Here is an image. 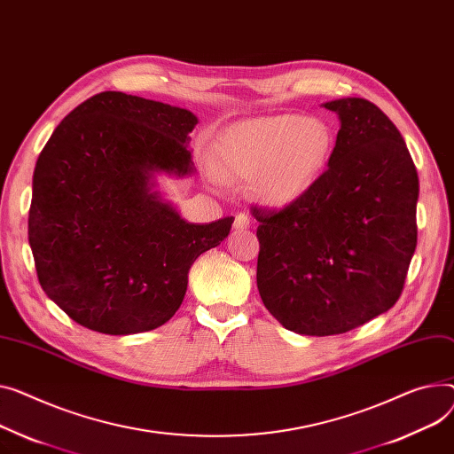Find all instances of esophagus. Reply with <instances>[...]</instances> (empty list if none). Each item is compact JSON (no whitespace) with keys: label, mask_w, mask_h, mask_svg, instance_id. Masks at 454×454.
Instances as JSON below:
<instances>
[{"label":"esophagus","mask_w":454,"mask_h":454,"mask_svg":"<svg viewBox=\"0 0 454 454\" xmlns=\"http://www.w3.org/2000/svg\"><path fill=\"white\" fill-rule=\"evenodd\" d=\"M252 226V219L247 214H237L235 221H233V228L237 230H247Z\"/></svg>","instance_id":"34e87169"}]
</instances>
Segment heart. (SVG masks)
Masks as SVG:
<instances>
[{
  "label": "heart",
  "mask_w": 454,
  "mask_h": 454,
  "mask_svg": "<svg viewBox=\"0 0 454 454\" xmlns=\"http://www.w3.org/2000/svg\"><path fill=\"white\" fill-rule=\"evenodd\" d=\"M334 135L319 118L301 114L257 116L231 124L215 140L207 176L254 178L255 195L270 206H286L307 195L323 175Z\"/></svg>",
  "instance_id": "heart-1"
}]
</instances>
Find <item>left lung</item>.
Wrapping results in <instances>:
<instances>
[{"label":"left lung","instance_id":"obj_1","mask_svg":"<svg viewBox=\"0 0 454 454\" xmlns=\"http://www.w3.org/2000/svg\"><path fill=\"white\" fill-rule=\"evenodd\" d=\"M341 128L314 188L259 221L257 288L305 336L343 334L395 307L416 250L418 173L403 137L365 98L323 104Z\"/></svg>","mask_w":454,"mask_h":454}]
</instances>
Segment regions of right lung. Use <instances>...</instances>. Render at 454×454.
<instances>
[{"label": "right lung", "instance_id": "obj_1", "mask_svg": "<svg viewBox=\"0 0 454 454\" xmlns=\"http://www.w3.org/2000/svg\"><path fill=\"white\" fill-rule=\"evenodd\" d=\"M197 116L106 90L73 109L38 157L28 245L43 292L73 321L111 336L169 321L195 259L233 217L192 224L155 190L157 175L195 171Z\"/></svg>", "mask_w": 454, "mask_h": 454}]
</instances>
